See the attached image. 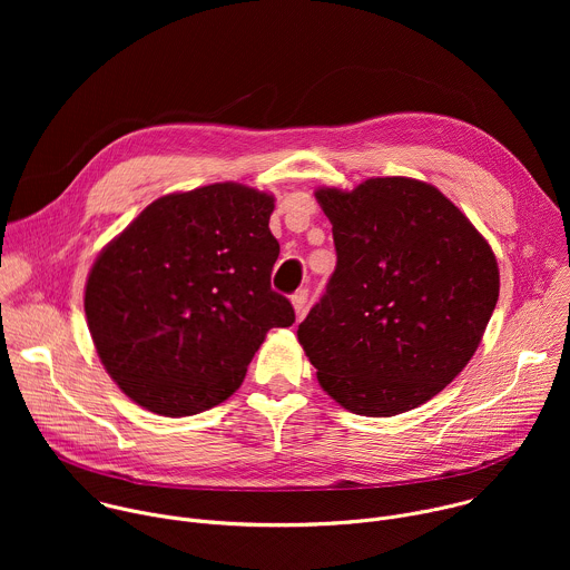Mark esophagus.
Returning a JSON list of instances; mask_svg holds the SVG:
<instances>
[{
  "mask_svg": "<svg viewBox=\"0 0 570 570\" xmlns=\"http://www.w3.org/2000/svg\"><path fill=\"white\" fill-rule=\"evenodd\" d=\"M306 299H308V291H306V288H299L297 293H293L291 302H293V308H295L297 317L304 315V311H306Z\"/></svg>",
  "mask_w": 570,
  "mask_h": 570,
  "instance_id": "1",
  "label": "esophagus"
}]
</instances>
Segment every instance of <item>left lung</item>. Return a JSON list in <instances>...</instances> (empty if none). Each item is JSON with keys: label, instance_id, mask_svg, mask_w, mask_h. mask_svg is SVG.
Wrapping results in <instances>:
<instances>
[{"label": "left lung", "instance_id": "left-lung-1", "mask_svg": "<svg viewBox=\"0 0 570 570\" xmlns=\"http://www.w3.org/2000/svg\"><path fill=\"white\" fill-rule=\"evenodd\" d=\"M336 271L299 324L317 381L343 409L392 417L433 399L469 363L497 302L490 243L433 185L370 178L317 189Z\"/></svg>", "mask_w": 570, "mask_h": 570}]
</instances>
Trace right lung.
<instances>
[{
	"mask_svg": "<svg viewBox=\"0 0 570 570\" xmlns=\"http://www.w3.org/2000/svg\"><path fill=\"white\" fill-rule=\"evenodd\" d=\"M275 198L218 183L150 203L95 262L86 315L97 354L141 409L187 417L225 401L275 327Z\"/></svg>",
	"mask_w": 570,
	"mask_h": 570,
	"instance_id": "1",
	"label": "right lung"
}]
</instances>
